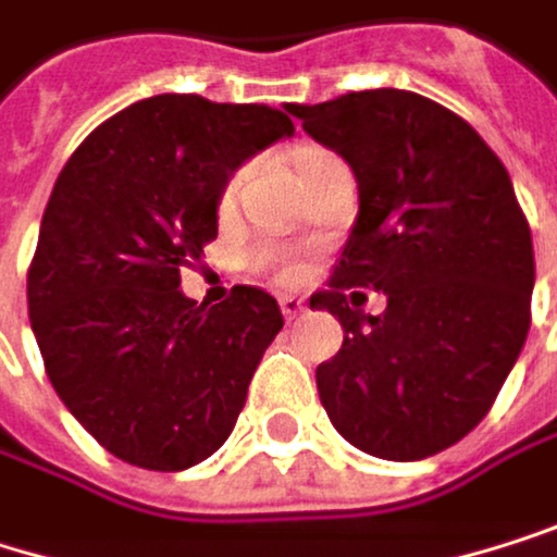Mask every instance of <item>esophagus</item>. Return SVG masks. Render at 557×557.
<instances>
[{"label":"esophagus","mask_w":557,"mask_h":557,"mask_svg":"<svg viewBox=\"0 0 557 557\" xmlns=\"http://www.w3.org/2000/svg\"><path fill=\"white\" fill-rule=\"evenodd\" d=\"M281 310H284L287 320H297V317L307 310V304H304L300 297H294V294H284V297H281Z\"/></svg>","instance_id":"obj_1"}]
</instances>
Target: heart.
I'll return each mask as SVG.
<instances>
[{"mask_svg":"<svg viewBox=\"0 0 557 557\" xmlns=\"http://www.w3.org/2000/svg\"><path fill=\"white\" fill-rule=\"evenodd\" d=\"M320 158H326V154H320ZM313 161H317V158H313ZM237 181H240V177H234V181L224 187V205H231V201H234ZM253 263H257L260 270H270L273 276H281V281H294V276L300 273V260H294L290 253L276 250V247H260V250L253 253Z\"/></svg>","mask_w":557,"mask_h":557,"instance_id":"b5f03b06","label":"heart"}]
</instances>
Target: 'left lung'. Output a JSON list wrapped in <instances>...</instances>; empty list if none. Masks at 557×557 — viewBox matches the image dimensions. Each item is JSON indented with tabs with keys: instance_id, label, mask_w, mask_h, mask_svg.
<instances>
[{
	"instance_id": "obj_1",
	"label": "left lung",
	"mask_w": 557,
	"mask_h": 557,
	"mask_svg": "<svg viewBox=\"0 0 557 557\" xmlns=\"http://www.w3.org/2000/svg\"><path fill=\"white\" fill-rule=\"evenodd\" d=\"M287 111L360 187L330 287L310 297L346 333L317 367L320 403L376 459L443 453L485 419L532 326L535 253L511 177L466 117L416 91ZM360 289L387 294L380 318L355 310Z\"/></svg>"
}]
</instances>
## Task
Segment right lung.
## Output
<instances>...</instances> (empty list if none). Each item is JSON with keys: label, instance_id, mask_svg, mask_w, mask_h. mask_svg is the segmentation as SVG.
<instances>
[{"label": "right lung", "instance_id": "obj_1", "mask_svg": "<svg viewBox=\"0 0 557 557\" xmlns=\"http://www.w3.org/2000/svg\"><path fill=\"white\" fill-rule=\"evenodd\" d=\"M294 122L267 104L154 95L98 125L62 168L28 267V320L69 412L117 459L181 472L214 456L284 326L260 287L184 297L218 237L231 174Z\"/></svg>", "mask_w": 557, "mask_h": 557}]
</instances>
